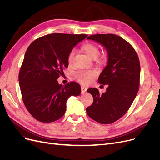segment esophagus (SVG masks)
Returning <instances> with one entry per match:
<instances>
[{"label": "esophagus", "instance_id": "esophagus-1", "mask_svg": "<svg viewBox=\"0 0 160 160\" xmlns=\"http://www.w3.org/2000/svg\"><path fill=\"white\" fill-rule=\"evenodd\" d=\"M81 93H85L87 89H88V88H85V86H81Z\"/></svg>", "mask_w": 160, "mask_h": 160}]
</instances>
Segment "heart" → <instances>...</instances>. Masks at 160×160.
Here are the masks:
<instances>
[{
  "label": "heart",
  "instance_id": "heart-1",
  "mask_svg": "<svg viewBox=\"0 0 160 160\" xmlns=\"http://www.w3.org/2000/svg\"><path fill=\"white\" fill-rule=\"evenodd\" d=\"M83 51L88 54L90 57L95 59L99 55L100 50L99 47L95 45L93 43L88 42L85 43V45L82 47ZM75 53V50L74 49H71L67 56V61L69 65L72 64V61H73V57ZM97 75V72L95 70L90 69V70H85V69H81L74 72V77L75 79L80 82L83 85L89 84L91 82L93 81Z\"/></svg>",
  "mask_w": 160,
  "mask_h": 160
}]
</instances>
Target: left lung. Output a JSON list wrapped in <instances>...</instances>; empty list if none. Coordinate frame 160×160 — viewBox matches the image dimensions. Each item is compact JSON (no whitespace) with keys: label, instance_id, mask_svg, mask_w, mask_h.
Here are the masks:
<instances>
[{"label":"left lung","instance_id":"left-lung-1","mask_svg":"<svg viewBox=\"0 0 160 160\" xmlns=\"http://www.w3.org/2000/svg\"><path fill=\"white\" fill-rule=\"evenodd\" d=\"M88 39L101 43L108 51V62L98 78L99 83L108 85L104 93L98 89H88L93 102L86 108L87 113L95 122L110 124L126 113L139 91L140 63L134 48L119 36L98 34Z\"/></svg>","mask_w":160,"mask_h":160}]
</instances>
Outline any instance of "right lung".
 Returning a JSON list of instances; mask_svg holds the SVG:
<instances>
[{"label":"right lung","instance_id":"1","mask_svg":"<svg viewBox=\"0 0 160 160\" xmlns=\"http://www.w3.org/2000/svg\"><path fill=\"white\" fill-rule=\"evenodd\" d=\"M87 37L52 33L37 38L28 46L18 81L23 103L37 120L50 123L60 119L69 97L80 95L81 87L76 82L62 85L57 79L68 67L69 52Z\"/></svg>","mask_w":160,"mask_h":160}]
</instances>
